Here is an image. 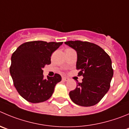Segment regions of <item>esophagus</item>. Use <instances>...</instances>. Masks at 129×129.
<instances>
[{
    "mask_svg": "<svg viewBox=\"0 0 129 129\" xmlns=\"http://www.w3.org/2000/svg\"><path fill=\"white\" fill-rule=\"evenodd\" d=\"M62 80L63 81H68V80H69V78H67V77H62Z\"/></svg>",
    "mask_w": 129,
    "mask_h": 129,
    "instance_id": "esophagus-1",
    "label": "esophagus"
}]
</instances>
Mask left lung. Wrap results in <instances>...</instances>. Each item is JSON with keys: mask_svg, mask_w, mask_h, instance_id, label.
Here are the masks:
<instances>
[{"mask_svg": "<svg viewBox=\"0 0 129 129\" xmlns=\"http://www.w3.org/2000/svg\"><path fill=\"white\" fill-rule=\"evenodd\" d=\"M64 44L77 51V69L83 76L81 83L70 92V99L76 105L91 106L96 105L107 93L113 75L111 60L99 45L80 40Z\"/></svg>", "mask_w": 129, "mask_h": 129, "instance_id": "left-lung-1", "label": "left lung"}]
</instances>
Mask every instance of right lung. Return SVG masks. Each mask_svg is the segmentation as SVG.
Listing matches in <instances>:
<instances>
[{
	"instance_id": "right-lung-1",
	"label": "right lung",
	"mask_w": 129,
	"mask_h": 129,
	"mask_svg": "<svg viewBox=\"0 0 129 129\" xmlns=\"http://www.w3.org/2000/svg\"><path fill=\"white\" fill-rule=\"evenodd\" d=\"M62 42H27L19 45L11 56L10 73L17 91L24 99L38 103L52 96L56 84L61 80L60 75L44 78L43 68L51 62L52 52Z\"/></svg>"
}]
</instances>
